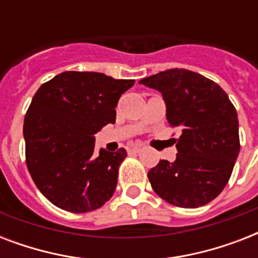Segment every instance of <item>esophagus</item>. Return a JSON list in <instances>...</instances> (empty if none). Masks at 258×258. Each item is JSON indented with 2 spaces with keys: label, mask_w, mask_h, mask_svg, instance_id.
Wrapping results in <instances>:
<instances>
[{
  "label": "esophagus",
  "mask_w": 258,
  "mask_h": 258,
  "mask_svg": "<svg viewBox=\"0 0 258 258\" xmlns=\"http://www.w3.org/2000/svg\"><path fill=\"white\" fill-rule=\"evenodd\" d=\"M141 150H142L141 146H134V147L128 149V154H138V153H141Z\"/></svg>",
  "instance_id": "obj_1"
}]
</instances>
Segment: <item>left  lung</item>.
<instances>
[{
	"label": "left lung",
	"mask_w": 258,
	"mask_h": 258,
	"mask_svg": "<svg viewBox=\"0 0 258 258\" xmlns=\"http://www.w3.org/2000/svg\"><path fill=\"white\" fill-rule=\"evenodd\" d=\"M162 93L166 119L178 127L176 159H162L149 171L162 200L179 208L209 204L228 183L240 153L238 117L224 89L192 71L174 68L142 79Z\"/></svg>",
	"instance_id": "8db88e82"
}]
</instances>
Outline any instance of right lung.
I'll return each instance as SVG.
<instances>
[{
    "label": "right lung",
    "instance_id": "right-lung-1",
    "mask_svg": "<svg viewBox=\"0 0 258 258\" xmlns=\"http://www.w3.org/2000/svg\"><path fill=\"white\" fill-rule=\"evenodd\" d=\"M134 83L68 71L33 96L24 120L26 165L38 190L57 208L92 212L115 192L127 151L100 149L95 155V134L115 123L117 100Z\"/></svg>",
    "mask_w": 258,
    "mask_h": 258
}]
</instances>
